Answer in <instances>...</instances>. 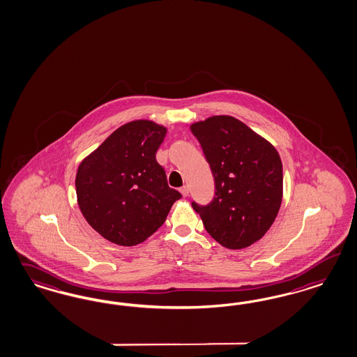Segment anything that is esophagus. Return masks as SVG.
<instances>
[{"instance_id": "34e87169", "label": "esophagus", "mask_w": 357, "mask_h": 357, "mask_svg": "<svg viewBox=\"0 0 357 357\" xmlns=\"http://www.w3.org/2000/svg\"><path fill=\"white\" fill-rule=\"evenodd\" d=\"M181 194L183 195V197H188V192H190V190H188V187L187 185H183V187H181Z\"/></svg>"}]
</instances>
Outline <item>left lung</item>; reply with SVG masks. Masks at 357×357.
<instances>
[{"label": "left lung", "instance_id": "left-lung-1", "mask_svg": "<svg viewBox=\"0 0 357 357\" xmlns=\"http://www.w3.org/2000/svg\"><path fill=\"white\" fill-rule=\"evenodd\" d=\"M215 178L207 206L192 202L204 228L219 244L243 249L269 231L282 202V162L278 151L245 123L213 116L192 123Z\"/></svg>", "mask_w": 357, "mask_h": 357}]
</instances>
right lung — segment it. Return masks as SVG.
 Listing matches in <instances>:
<instances>
[{"mask_svg": "<svg viewBox=\"0 0 357 357\" xmlns=\"http://www.w3.org/2000/svg\"><path fill=\"white\" fill-rule=\"evenodd\" d=\"M166 128L149 120L114 130L76 172L77 203L88 224L117 245L144 243L182 195L170 188L155 153Z\"/></svg>", "mask_w": 357, "mask_h": 357, "instance_id": "1", "label": "right lung"}]
</instances>
